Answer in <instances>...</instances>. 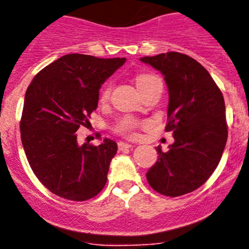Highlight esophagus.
<instances>
[{"mask_svg":"<svg viewBox=\"0 0 249 249\" xmlns=\"http://www.w3.org/2000/svg\"><path fill=\"white\" fill-rule=\"evenodd\" d=\"M132 147V145L128 144V142H118V148L119 151H124V150H127V148Z\"/></svg>","mask_w":249,"mask_h":249,"instance_id":"esophagus-1","label":"esophagus"}]
</instances>
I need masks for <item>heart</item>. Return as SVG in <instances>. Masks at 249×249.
Segmentation results:
<instances>
[{
	"label": "heart",
	"mask_w": 249,
	"mask_h": 249,
	"mask_svg": "<svg viewBox=\"0 0 249 249\" xmlns=\"http://www.w3.org/2000/svg\"><path fill=\"white\" fill-rule=\"evenodd\" d=\"M157 81H160V79H159L158 77H156L153 75H147V73H145V75H139L138 77H137L136 84H137V87H138L139 91H142V89L148 87L151 83L157 82ZM110 91H111L110 85H107V87H105L104 89H103L102 95H101L102 101H107V99L108 98V96H110ZM136 126H137L136 122L132 121V119H130V118H125L124 121H122L121 123H119L117 130H118L119 132L127 134V136H133L132 131Z\"/></svg>",
	"instance_id": "b5f03b06"
}]
</instances>
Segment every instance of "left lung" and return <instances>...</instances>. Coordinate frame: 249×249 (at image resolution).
<instances>
[{
    "mask_svg": "<svg viewBox=\"0 0 249 249\" xmlns=\"http://www.w3.org/2000/svg\"><path fill=\"white\" fill-rule=\"evenodd\" d=\"M160 71L168 90L167 125L174 142L167 152L157 146L158 160L146 173L150 186L179 196L201 186L218 166L227 142L225 101L210 72L180 53L142 57Z\"/></svg>",
    "mask_w": 249,
    "mask_h": 249,
    "instance_id": "obj_1",
    "label": "left lung"
}]
</instances>
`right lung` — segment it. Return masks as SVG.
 Returning a JSON list of instances; mask_svg holds the SVG:
<instances>
[{"label": "right lung", "mask_w": 249, "mask_h": 249, "mask_svg": "<svg viewBox=\"0 0 249 249\" xmlns=\"http://www.w3.org/2000/svg\"><path fill=\"white\" fill-rule=\"evenodd\" d=\"M125 61L64 55L39 71L28 87L19 124L22 145L35 176L56 196L84 201L107 184L117 142L104 138L98 146L79 145L76 132L89 124L103 83Z\"/></svg>", "instance_id": "1"}]
</instances>
